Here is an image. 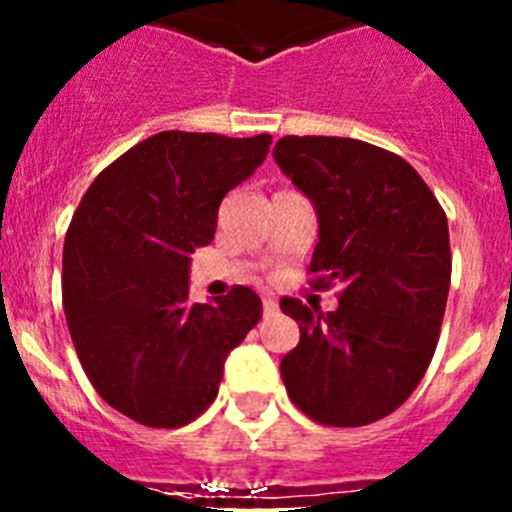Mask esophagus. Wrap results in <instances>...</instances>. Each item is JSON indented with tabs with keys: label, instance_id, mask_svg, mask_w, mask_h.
Wrapping results in <instances>:
<instances>
[{
	"label": "esophagus",
	"instance_id": "1",
	"mask_svg": "<svg viewBox=\"0 0 512 512\" xmlns=\"http://www.w3.org/2000/svg\"><path fill=\"white\" fill-rule=\"evenodd\" d=\"M279 310V302L274 300V297H264V315L269 318V315H277Z\"/></svg>",
	"mask_w": 512,
	"mask_h": 512
}]
</instances>
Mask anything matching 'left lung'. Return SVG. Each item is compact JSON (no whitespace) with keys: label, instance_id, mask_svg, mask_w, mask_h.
<instances>
[{"label":"left lung","instance_id":"obj_1","mask_svg":"<svg viewBox=\"0 0 512 512\" xmlns=\"http://www.w3.org/2000/svg\"><path fill=\"white\" fill-rule=\"evenodd\" d=\"M274 161L318 212L312 287H341L333 312L279 302L300 325L284 387L315 423L369 425L413 395L436 351L451 284L446 212L405 158L364 140L287 135Z\"/></svg>","mask_w":512,"mask_h":512}]
</instances>
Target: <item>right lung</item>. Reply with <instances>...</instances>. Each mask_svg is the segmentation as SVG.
I'll return each mask as SVG.
<instances>
[{
  "instance_id": "right-lung-1",
  "label": "right lung",
  "mask_w": 512,
  "mask_h": 512,
  "mask_svg": "<svg viewBox=\"0 0 512 512\" xmlns=\"http://www.w3.org/2000/svg\"><path fill=\"white\" fill-rule=\"evenodd\" d=\"M269 146L266 133L164 130L112 161L71 217L61 284L71 341L97 395L135 423L179 428L205 413L228 354L261 320L248 287L189 300V261Z\"/></svg>"
}]
</instances>
